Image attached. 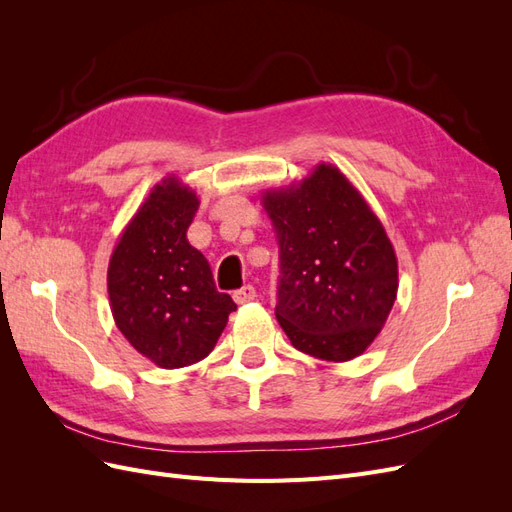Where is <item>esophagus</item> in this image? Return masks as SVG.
I'll return each instance as SVG.
<instances>
[{"label": "esophagus", "instance_id": "obj_1", "mask_svg": "<svg viewBox=\"0 0 512 512\" xmlns=\"http://www.w3.org/2000/svg\"><path fill=\"white\" fill-rule=\"evenodd\" d=\"M232 297H235V301L239 303V305H243V303H252L258 294H256V288L254 286H243V288H239V290H235V294H232Z\"/></svg>", "mask_w": 512, "mask_h": 512}]
</instances>
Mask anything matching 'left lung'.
Returning a JSON list of instances; mask_svg holds the SVG:
<instances>
[{"instance_id":"1","label":"left lung","mask_w":512,"mask_h":512,"mask_svg":"<svg viewBox=\"0 0 512 512\" xmlns=\"http://www.w3.org/2000/svg\"><path fill=\"white\" fill-rule=\"evenodd\" d=\"M280 245L275 316L292 346L350 361L382 331L397 299V256L378 215L333 164L262 194Z\"/></svg>"}]
</instances>
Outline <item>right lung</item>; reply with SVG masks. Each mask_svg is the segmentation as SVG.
I'll return each instance as SVG.
<instances>
[{
	"label": "right lung",
	"mask_w": 512,
	"mask_h": 512,
	"mask_svg": "<svg viewBox=\"0 0 512 512\" xmlns=\"http://www.w3.org/2000/svg\"><path fill=\"white\" fill-rule=\"evenodd\" d=\"M198 205L196 192L175 175L162 179L123 228L108 262L117 329L162 369L205 359L237 309L185 237Z\"/></svg>",
	"instance_id": "obj_1"
}]
</instances>
